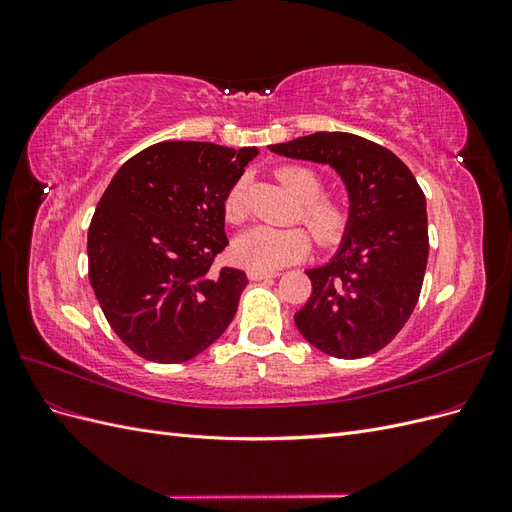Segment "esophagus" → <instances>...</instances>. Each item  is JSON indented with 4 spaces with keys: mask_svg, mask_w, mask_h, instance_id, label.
Listing matches in <instances>:
<instances>
[{
    "mask_svg": "<svg viewBox=\"0 0 512 512\" xmlns=\"http://www.w3.org/2000/svg\"><path fill=\"white\" fill-rule=\"evenodd\" d=\"M280 273L275 271H256V269H250L247 271V277H250L252 282H262V280H273V277H277Z\"/></svg>",
    "mask_w": 512,
    "mask_h": 512,
    "instance_id": "obj_1",
    "label": "esophagus"
}]
</instances>
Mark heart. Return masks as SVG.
Here are the masks:
<instances>
[{
  "mask_svg": "<svg viewBox=\"0 0 512 512\" xmlns=\"http://www.w3.org/2000/svg\"><path fill=\"white\" fill-rule=\"evenodd\" d=\"M277 181L301 200L297 220H301L320 247H333L344 239L350 213L342 198L322 194L324 181L309 166H282L275 173ZM224 215L232 224L245 220V185L237 181L224 198ZM309 252V237L301 228L256 226L235 241V258L247 269L277 271L290 262L301 260Z\"/></svg>",
  "mask_w": 512,
  "mask_h": 512,
  "instance_id": "b5f03b06",
  "label": "heart"
}]
</instances>
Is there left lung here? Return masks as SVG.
I'll list each match as a JSON object with an SVG mask.
<instances>
[{
  "mask_svg": "<svg viewBox=\"0 0 512 512\" xmlns=\"http://www.w3.org/2000/svg\"><path fill=\"white\" fill-rule=\"evenodd\" d=\"M269 149L331 164L350 192L337 256L305 271L312 294L294 314L297 329L337 359L382 350L408 322L423 286L429 235L421 185L393 151L348 132H316Z\"/></svg>",
  "mask_w": 512,
  "mask_h": 512,
  "instance_id": "8db88e82",
  "label": "left lung"
}]
</instances>
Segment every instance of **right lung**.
<instances>
[{
    "instance_id": "right-lung-1",
    "label": "right lung",
    "mask_w": 512,
    "mask_h": 512,
    "mask_svg": "<svg viewBox=\"0 0 512 512\" xmlns=\"http://www.w3.org/2000/svg\"><path fill=\"white\" fill-rule=\"evenodd\" d=\"M256 153L164 141L108 183L87 232L89 282L111 329L143 359L190 361L235 318L247 277L213 260L228 245L224 198Z\"/></svg>"
}]
</instances>
